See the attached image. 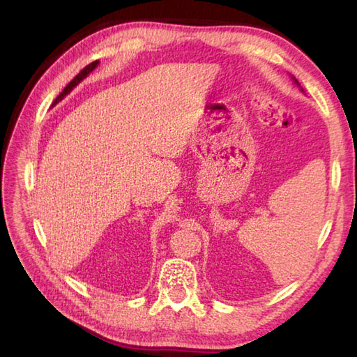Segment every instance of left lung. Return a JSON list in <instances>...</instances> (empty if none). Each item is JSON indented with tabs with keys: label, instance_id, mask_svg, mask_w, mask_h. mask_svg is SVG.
Returning <instances> with one entry per match:
<instances>
[{
	"label": "left lung",
	"instance_id": "1",
	"mask_svg": "<svg viewBox=\"0 0 357 357\" xmlns=\"http://www.w3.org/2000/svg\"><path fill=\"white\" fill-rule=\"evenodd\" d=\"M293 79H294V82H296V84H298V86H299V82H298V79H296V78H293ZM301 90H302V89H301Z\"/></svg>",
	"mask_w": 357,
	"mask_h": 357
}]
</instances>
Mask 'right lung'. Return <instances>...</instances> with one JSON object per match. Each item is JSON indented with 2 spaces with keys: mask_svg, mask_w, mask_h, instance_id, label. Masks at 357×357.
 <instances>
[{
  "mask_svg": "<svg viewBox=\"0 0 357 357\" xmlns=\"http://www.w3.org/2000/svg\"><path fill=\"white\" fill-rule=\"evenodd\" d=\"M98 64H100V61H93V63H90L89 66H86L84 67V69H82L78 75H77V77H75L70 82H69V84H67L66 86V89L63 90V92L61 93H59L58 95V98H56V100L55 101H53V105H55L56 102H59V101H61L63 100V98L67 95V93H70L72 92V90H73V87H77L78 84H79V82L82 81V79H84L86 77H87V75L90 73V72H92V70H95V67L98 66Z\"/></svg>",
  "mask_w": 357,
  "mask_h": 357,
  "instance_id": "1",
  "label": "right lung"
}]
</instances>
